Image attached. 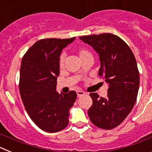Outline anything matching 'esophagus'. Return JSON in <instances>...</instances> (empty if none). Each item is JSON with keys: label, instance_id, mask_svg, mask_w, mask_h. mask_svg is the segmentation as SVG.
Masks as SVG:
<instances>
[{"label": "esophagus", "instance_id": "esophagus-1", "mask_svg": "<svg viewBox=\"0 0 152 152\" xmlns=\"http://www.w3.org/2000/svg\"><path fill=\"white\" fill-rule=\"evenodd\" d=\"M77 96H78V97H80V96L85 95V93H84V91H77Z\"/></svg>", "mask_w": 152, "mask_h": 152}]
</instances>
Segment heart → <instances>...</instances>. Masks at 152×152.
Listing matches in <instances>:
<instances>
[{"label":"heart","instance_id":"1","mask_svg":"<svg viewBox=\"0 0 152 152\" xmlns=\"http://www.w3.org/2000/svg\"><path fill=\"white\" fill-rule=\"evenodd\" d=\"M78 55L79 57H80V59H82L84 58L88 57V56H92V54L90 51H88V49H80V50L78 51ZM64 64V55H61L60 56L59 58V66L60 68H63Z\"/></svg>","mask_w":152,"mask_h":152}]
</instances>
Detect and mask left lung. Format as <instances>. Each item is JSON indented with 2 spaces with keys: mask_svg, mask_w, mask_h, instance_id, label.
Segmentation results:
<instances>
[{
  "mask_svg": "<svg viewBox=\"0 0 152 152\" xmlns=\"http://www.w3.org/2000/svg\"><path fill=\"white\" fill-rule=\"evenodd\" d=\"M91 45L100 61L99 75L108 84L107 97L91 93L93 104L88 116L94 125L104 129L119 126L131 112L139 88L136 60L129 45L111 33L80 36Z\"/></svg>",
  "mask_w": 152,
  "mask_h": 152,
  "instance_id": "8db88e82",
  "label": "left lung"
}]
</instances>
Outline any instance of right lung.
<instances>
[{
    "label": "right lung",
    "instance_id": "1",
    "mask_svg": "<svg viewBox=\"0 0 152 152\" xmlns=\"http://www.w3.org/2000/svg\"><path fill=\"white\" fill-rule=\"evenodd\" d=\"M71 39L39 40L22 58L20 73V93L26 112L33 123L47 132L64 129L69 122V110L77 94L56 91L59 75V56L72 43Z\"/></svg>",
    "mask_w": 152,
    "mask_h": 152
}]
</instances>
